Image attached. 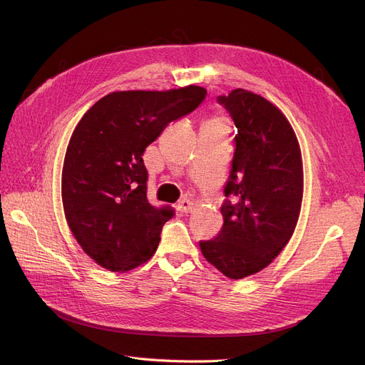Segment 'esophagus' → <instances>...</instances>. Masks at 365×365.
Segmentation results:
<instances>
[{"label": "esophagus", "instance_id": "obj_1", "mask_svg": "<svg viewBox=\"0 0 365 365\" xmlns=\"http://www.w3.org/2000/svg\"><path fill=\"white\" fill-rule=\"evenodd\" d=\"M192 208H193V202L189 201V200H182V201L178 202V210H180V213H182V215L190 213Z\"/></svg>", "mask_w": 365, "mask_h": 365}]
</instances>
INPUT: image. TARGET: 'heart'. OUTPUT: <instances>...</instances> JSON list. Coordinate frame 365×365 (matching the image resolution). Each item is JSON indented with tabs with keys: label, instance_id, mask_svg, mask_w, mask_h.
<instances>
[{
	"label": "heart",
	"instance_id": "heart-1",
	"mask_svg": "<svg viewBox=\"0 0 365 365\" xmlns=\"http://www.w3.org/2000/svg\"><path fill=\"white\" fill-rule=\"evenodd\" d=\"M212 121V123H215V125H220V126H225V123H224V120L222 118H219V117H216V118H213V120H210Z\"/></svg>",
	"mask_w": 365,
	"mask_h": 365
}]
</instances>
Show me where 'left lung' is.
<instances>
[{"instance_id":"left-lung-1","label":"left lung","mask_w":365,"mask_h":365,"mask_svg":"<svg viewBox=\"0 0 365 365\" xmlns=\"http://www.w3.org/2000/svg\"><path fill=\"white\" fill-rule=\"evenodd\" d=\"M217 102L237 134L222 228L200 247L213 267L239 280L267 268L294 233L303 197L302 153L289 121L267 98L237 88Z\"/></svg>"}]
</instances>
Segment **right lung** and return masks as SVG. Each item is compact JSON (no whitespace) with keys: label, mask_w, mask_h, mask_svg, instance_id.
Returning a JSON list of instances; mask_svg holds the SVG:
<instances>
[{"label":"right lung","mask_w":365,"mask_h":365,"mask_svg":"<svg viewBox=\"0 0 365 365\" xmlns=\"http://www.w3.org/2000/svg\"><path fill=\"white\" fill-rule=\"evenodd\" d=\"M207 91H117L94 103L76 126L62 169V202L82 250L101 267L128 271L149 260L170 210L148 202L143 153Z\"/></svg>","instance_id":"obj_1"}]
</instances>
